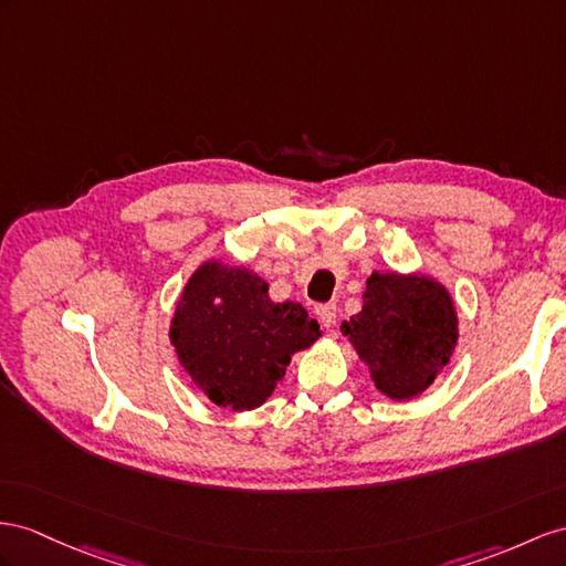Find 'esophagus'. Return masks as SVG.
<instances>
[{"mask_svg": "<svg viewBox=\"0 0 566 566\" xmlns=\"http://www.w3.org/2000/svg\"><path fill=\"white\" fill-rule=\"evenodd\" d=\"M315 315H317V321H321L325 327H335V323H337V306H332V303H321V306H315Z\"/></svg>", "mask_w": 566, "mask_h": 566, "instance_id": "esophagus-1", "label": "esophagus"}]
</instances>
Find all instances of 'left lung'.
<instances>
[{"label":"left lung","mask_w":566,"mask_h":566,"mask_svg":"<svg viewBox=\"0 0 566 566\" xmlns=\"http://www.w3.org/2000/svg\"><path fill=\"white\" fill-rule=\"evenodd\" d=\"M358 358L380 392L395 401L413 399L449 364L459 339L454 301L426 274L373 272L364 308L342 323Z\"/></svg>","instance_id":"left-lung-1"}]
</instances>
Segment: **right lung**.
Returning a JSON list of instances; mask_svg holds the SVG:
<instances>
[{"mask_svg": "<svg viewBox=\"0 0 566 566\" xmlns=\"http://www.w3.org/2000/svg\"><path fill=\"white\" fill-rule=\"evenodd\" d=\"M317 337L321 325L301 303H274L263 277L220 260H208L191 274L169 327L188 378L231 411L265 403L292 356Z\"/></svg>", "mask_w": 566, "mask_h": 566, "instance_id": "1", "label": "right lung"}]
</instances>
